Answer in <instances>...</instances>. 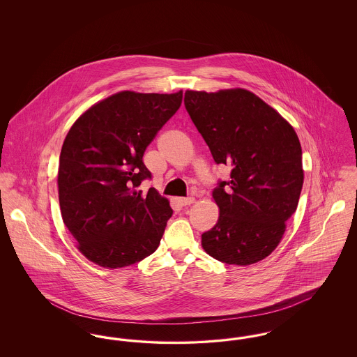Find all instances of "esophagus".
Returning <instances> with one entry per match:
<instances>
[{
  "label": "esophagus",
  "mask_w": 357,
  "mask_h": 357,
  "mask_svg": "<svg viewBox=\"0 0 357 357\" xmlns=\"http://www.w3.org/2000/svg\"><path fill=\"white\" fill-rule=\"evenodd\" d=\"M195 202L194 198H178V204L181 206H188V204H192Z\"/></svg>",
  "instance_id": "34e87169"
}]
</instances>
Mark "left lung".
I'll return each instance as SVG.
<instances>
[{"mask_svg":"<svg viewBox=\"0 0 357 357\" xmlns=\"http://www.w3.org/2000/svg\"><path fill=\"white\" fill-rule=\"evenodd\" d=\"M187 112L215 163L231 167L213 199L215 226L202 234L213 258L246 266L278 246L304 183L303 151L294 128L273 107L243 88L186 91Z\"/></svg>","mask_w":357,"mask_h":357,"instance_id":"left-lung-1","label":"left lung"}]
</instances>
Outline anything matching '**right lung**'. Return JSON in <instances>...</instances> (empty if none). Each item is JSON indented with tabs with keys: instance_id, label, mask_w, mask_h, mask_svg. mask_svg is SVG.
<instances>
[{
	"instance_id": "add662e5",
	"label": "right lung",
	"mask_w": 357,
	"mask_h": 357,
	"mask_svg": "<svg viewBox=\"0 0 357 357\" xmlns=\"http://www.w3.org/2000/svg\"><path fill=\"white\" fill-rule=\"evenodd\" d=\"M183 92L121 91L91 105L73 123L57 174L61 217L86 259L119 269L153 255L172 215L155 188L143 155L179 109Z\"/></svg>"
}]
</instances>
